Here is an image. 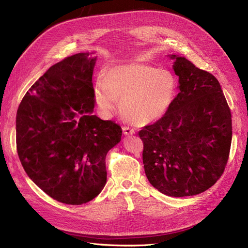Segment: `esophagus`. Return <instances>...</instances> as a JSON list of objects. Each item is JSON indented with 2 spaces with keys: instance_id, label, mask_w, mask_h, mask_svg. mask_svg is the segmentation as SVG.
Here are the masks:
<instances>
[{
  "instance_id": "1",
  "label": "esophagus",
  "mask_w": 248,
  "mask_h": 248,
  "mask_svg": "<svg viewBox=\"0 0 248 248\" xmlns=\"http://www.w3.org/2000/svg\"><path fill=\"white\" fill-rule=\"evenodd\" d=\"M123 133L125 134V136H131V134L136 133V131H134V129L129 128V127L124 126V127H123Z\"/></svg>"
}]
</instances>
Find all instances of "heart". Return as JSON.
Here are the masks:
<instances>
[{"label": "heart", "mask_w": 248, "mask_h": 248, "mask_svg": "<svg viewBox=\"0 0 248 248\" xmlns=\"http://www.w3.org/2000/svg\"><path fill=\"white\" fill-rule=\"evenodd\" d=\"M177 80L169 70L141 63L120 65L97 78L94 100L103 117L120 108L136 125H147L161 119L177 96Z\"/></svg>", "instance_id": "b5f03b06"}]
</instances>
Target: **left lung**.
Returning a JSON list of instances; mask_svg holds the SVG:
<instances>
[{"label":"left lung","mask_w":248,"mask_h":248,"mask_svg":"<svg viewBox=\"0 0 248 248\" xmlns=\"http://www.w3.org/2000/svg\"><path fill=\"white\" fill-rule=\"evenodd\" d=\"M174 60L179 93L170 110L142 128V163L153 187L169 197L204 192L220 178L229 159L232 116L214 76L184 57Z\"/></svg>","instance_id":"left-lung-1"}]
</instances>
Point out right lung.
I'll return each mask as SVG.
<instances>
[{
  "label": "right lung",
  "instance_id": "1",
  "mask_svg": "<svg viewBox=\"0 0 248 248\" xmlns=\"http://www.w3.org/2000/svg\"><path fill=\"white\" fill-rule=\"evenodd\" d=\"M79 52L52 65L16 114V148L29 178L68 205L92 201L107 183L106 157L122 129L92 115L96 57Z\"/></svg>",
  "mask_w": 248,
  "mask_h": 248
}]
</instances>
